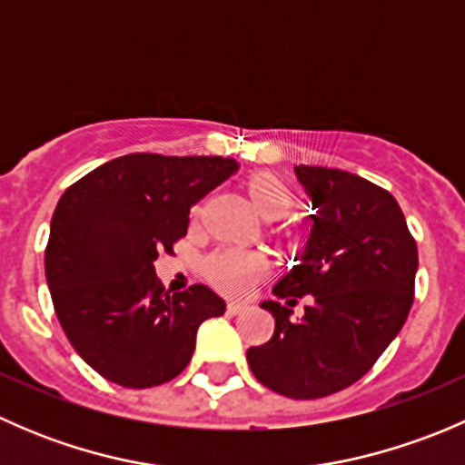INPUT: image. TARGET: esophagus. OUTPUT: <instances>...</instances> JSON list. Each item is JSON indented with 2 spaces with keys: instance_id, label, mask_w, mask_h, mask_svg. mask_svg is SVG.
Instances as JSON below:
<instances>
[{
  "instance_id": "34e87169",
  "label": "esophagus",
  "mask_w": 465,
  "mask_h": 465,
  "mask_svg": "<svg viewBox=\"0 0 465 465\" xmlns=\"http://www.w3.org/2000/svg\"><path fill=\"white\" fill-rule=\"evenodd\" d=\"M245 303H238V302H229L227 303V312L229 315H241L242 311H245Z\"/></svg>"
}]
</instances>
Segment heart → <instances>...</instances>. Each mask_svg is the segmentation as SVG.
Segmentation results:
<instances>
[{"label": "heart", "mask_w": 465, "mask_h": 465, "mask_svg": "<svg viewBox=\"0 0 465 465\" xmlns=\"http://www.w3.org/2000/svg\"><path fill=\"white\" fill-rule=\"evenodd\" d=\"M247 200L262 220H281L292 211L294 193L274 173H254L242 184ZM265 274V261L250 252H218L206 262V276L227 294H245Z\"/></svg>", "instance_id": "heart-1"}]
</instances>
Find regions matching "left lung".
Returning a JSON list of instances; mask_svg holds the SVG:
<instances>
[{"label": "left lung", "instance_id": "obj_1", "mask_svg": "<svg viewBox=\"0 0 465 465\" xmlns=\"http://www.w3.org/2000/svg\"><path fill=\"white\" fill-rule=\"evenodd\" d=\"M312 203V229L299 265L272 292L311 297L302 320L279 302H262L274 335L252 346L247 362L261 384L294 401L351 387L401 332L414 302L419 252L389 191L353 173L294 166Z\"/></svg>", "mask_w": 465, "mask_h": 465}]
</instances>
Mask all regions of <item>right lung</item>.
<instances>
[{
    "instance_id": "right-lung-1",
    "label": "right lung",
    "mask_w": 465,
    "mask_h": 465,
    "mask_svg": "<svg viewBox=\"0 0 465 465\" xmlns=\"http://www.w3.org/2000/svg\"><path fill=\"white\" fill-rule=\"evenodd\" d=\"M236 171L229 157L133 153L94 168L60 198L46 285L67 340L110 382L145 389L180 376L200 323L224 312L203 283L163 292L153 262L186 236L191 206Z\"/></svg>"
}]
</instances>
